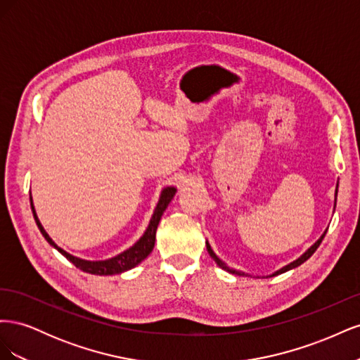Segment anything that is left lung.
Returning <instances> with one entry per match:
<instances>
[{
    "mask_svg": "<svg viewBox=\"0 0 360 360\" xmlns=\"http://www.w3.org/2000/svg\"><path fill=\"white\" fill-rule=\"evenodd\" d=\"M336 197H338V183H336V189H335V204H333V210H335V207H336ZM326 233H328V228H326L324 230V233L320 236V238L317 242H315L311 248H308L307 250H304V252L297 258V259H294V261H291L290 264H287V266H284V267H281L279 270H276L275 274H271V275H269L267 278H271V276H276V275H281V274H285V271H288V270H291V269H296V267H299L300 264H303L304 261H307L308 258H311L312 257V254L315 252V250H317V248L320 246V243L323 242V238H324V236H326ZM205 246H207V250H209V254H210V257L214 259V263L219 266L221 269H224L225 271H228V274H233V275H238V276H250V275H248V274H245V271H240V270H236V269H233V267H230L228 266L226 263H224V261L217 257L216 254H214V250L212 249V246H210V243L205 240Z\"/></svg>",
    "mask_w": 360,
    "mask_h": 360,
    "instance_id": "obj_1",
    "label": "left lung"
}]
</instances>
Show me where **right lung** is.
<instances>
[{
    "label": "right lung",
    "instance_id": "1",
    "mask_svg": "<svg viewBox=\"0 0 360 360\" xmlns=\"http://www.w3.org/2000/svg\"><path fill=\"white\" fill-rule=\"evenodd\" d=\"M176 192H177V188H174V186H167V188L162 189L158 205H156V209L153 212V216H151V219L148 222L147 230L144 231L143 236L139 237V240L135 245H132L129 249L123 250V252H120L118 255H115L112 258L99 259V261H91V259H84V258H79V257H75V255L69 254L68 250H64L63 248H60L49 237V234L45 231V228L41 226L39 217H37V213H36V209H34V204H32L31 192H30V202H31L32 216H34V221L39 226V230L52 248H56L61 255L66 257L72 264H75L76 267L81 269L82 271H85V274L106 276V275H118V274H123V271H126V270L134 269L141 263V261L146 259L150 255V252L155 248L156 231H158V225L160 222V217H162L163 212L167 210V207L171 202V200L174 198Z\"/></svg>",
    "mask_w": 360,
    "mask_h": 360
}]
</instances>
